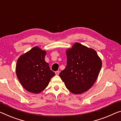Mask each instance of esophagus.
<instances>
[{
	"instance_id": "obj_1",
	"label": "esophagus",
	"mask_w": 121,
	"mask_h": 121,
	"mask_svg": "<svg viewBox=\"0 0 121 121\" xmlns=\"http://www.w3.org/2000/svg\"><path fill=\"white\" fill-rule=\"evenodd\" d=\"M55 73L56 75H59V71H56V72H55Z\"/></svg>"
}]
</instances>
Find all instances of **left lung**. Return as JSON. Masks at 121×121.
Wrapping results in <instances>:
<instances>
[{
    "mask_svg": "<svg viewBox=\"0 0 121 121\" xmlns=\"http://www.w3.org/2000/svg\"><path fill=\"white\" fill-rule=\"evenodd\" d=\"M67 66L60 76L66 88L74 94L87 91L94 84L102 61L94 49L76 43L66 51Z\"/></svg>",
    "mask_w": 121,
    "mask_h": 121,
    "instance_id": "left-lung-1",
    "label": "left lung"
}]
</instances>
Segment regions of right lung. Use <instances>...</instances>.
<instances>
[{
	"mask_svg": "<svg viewBox=\"0 0 121 121\" xmlns=\"http://www.w3.org/2000/svg\"><path fill=\"white\" fill-rule=\"evenodd\" d=\"M46 54V52L36 46L19 57L16 66L17 76L27 91L34 94L40 93L55 75L45 60Z\"/></svg>",
	"mask_w": 121,
	"mask_h": 121,
	"instance_id": "right-lung-1",
	"label": "right lung"
}]
</instances>
